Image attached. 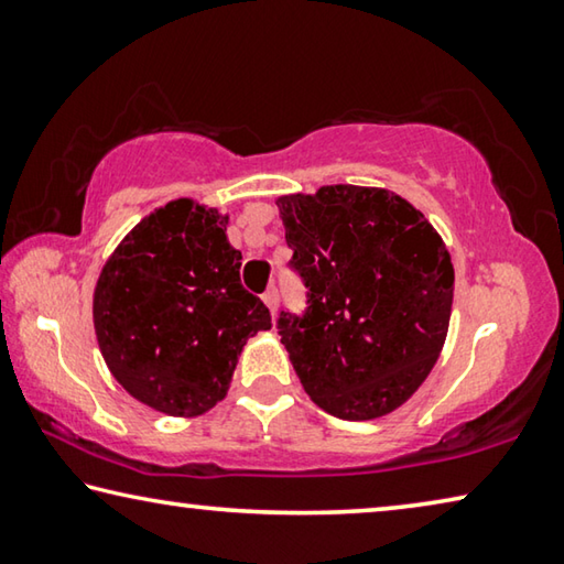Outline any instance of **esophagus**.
<instances>
[{
    "label": "esophagus",
    "instance_id": "1",
    "mask_svg": "<svg viewBox=\"0 0 564 564\" xmlns=\"http://www.w3.org/2000/svg\"><path fill=\"white\" fill-rule=\"evenodd\" d=\"M261 299H263V303H265V305H269V311H271V313L275 311V305H279V293H275V289H269V291H265V293L261 295Z\"/></svg>",
    "mask_w": 564,
    "mask_h": 564
}]
</instances>
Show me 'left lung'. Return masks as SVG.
I'll return each instance as SVG.
<instances>
[{
    "instance_id": "obj_1",
    "label": "left lung",
    "mask_w": 564,
    "mask_h": 564,
    "mask_svg": "<svg viewBox=\"0 0 564 564\" xmlns=\"http://www.w3.org/2000/svg\"><path fill=\"white\" fill-rule=\"evenodd\" d=\"M308 285L303 318H279L308 398L340 420H376L413 398L441 358L455 291L447 246L423 212L378 186L275 198Z\"/></svg>"
}]
</instances>
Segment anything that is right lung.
<instances>
[{"mask_svg": "<svg viewBox=\"0 0 564 564\" xmlns=\"http://www.w3.org/2000/svg\"><path fill=\"white\" fill-rule=\"evenodd\" d=\"M226 226L218 208L174 198L121 238L94 285L104 362L131 398L171 417L221 403L248 338L271 328L241 285Z\"/></svg>", "mask_w": 564, "mask_h": 564, "instance_id": "right-lung-1", "label": "right lung"}]
</instances>
